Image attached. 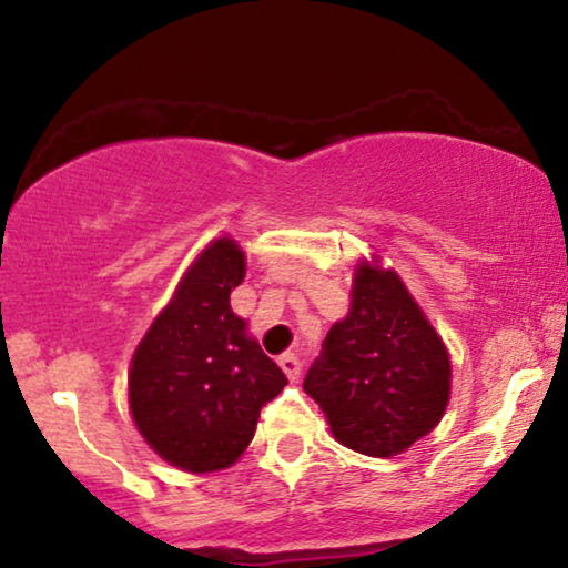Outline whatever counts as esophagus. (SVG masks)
<instances>
[{
	"label": "esophagus",
	"instance_id": "1",
	"mask_svg": "<svg viewBox=\"0 0 568 568\" xmlns=\"http://www.w3.org/2000/svg\"><path fill=\"white\" fill-rule=\"evenodd\" d=\"M278 367L284 369V375L290 379H297L302 372V362L294 354H284V356H278Z\"/></svg>",
	"mask_w": 568,
	"mask_h": 568
}]
</instances>
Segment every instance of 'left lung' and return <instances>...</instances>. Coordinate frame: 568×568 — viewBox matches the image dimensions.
<instances>
[{
    "instance_id": "obj_1",
    "label": "left lung",
    "mask_w": 568,
    "mask_h": 568,
    "mask_svg": "<svg viewBox=\"0 0 568 568\" xmlns=\"http://www.w3.org/2000/svg\"><path fill=\"white\" fill-rule=\"evenodd\" d=\"M449 383L445 341L400 276L377 258L362 261L348 315L328 331L302 383L333 437L362 455H400L439 424Z\"/></svg>"
}]
</instances>
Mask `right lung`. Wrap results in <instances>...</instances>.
I'll return each mask as SVG.
<instances>
[{"mask_svg":"<svg viewBox=\"0 0 568 568\" xmlns=\"http://www.w3.org/2000/svg\"><path fill=\"white\" fill-rule=\"evenodd\" d=\"M245 253L230 237L206 245L154 317L129 369V406L146 445L175 468H230L251 445L261 408L286 377L230 307Z\"/></svg>","mask_w":568,"mask_h":568,"instance_id":"obj_1","label":"right lung"}]
</instances>
